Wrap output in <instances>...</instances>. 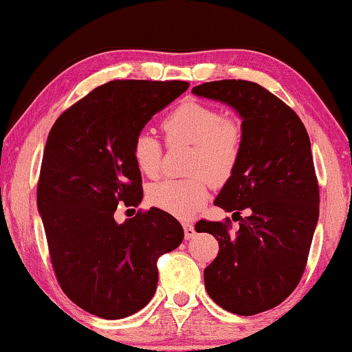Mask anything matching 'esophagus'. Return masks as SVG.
<instances>
[{"instance_id": "1", "label": "esophagus", "mask_w": 352, "mask_h": 352, "mask_svg": "<svg viewBox=\"0 0 352 352\" xmlns=\"http://www.w3.org/2000/svg\"><path fill=\"white\" fill-rule=\"evenodd\" d=\"M182 228H184V237H186V240H190V239L195 237V229H194V226H192L190 223H184V224H182Z\"/></svg>"}]
</instances>
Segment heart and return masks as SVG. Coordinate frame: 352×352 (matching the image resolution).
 I'll return each mask as SVG.
<instances>
[{"mask_svg": "<svg viewBox=\"0 0 352 352\" xmlns=\"http://www.w3.org/2000/svg\"><path fill=\"white\" fill-rule=\"evenodd\" d=\"M166 142L189 144L187 179H168L152 184L147 190L148 204L176 218L195 216L208 200V179L221 186L232 176L240 160L243 129L237 118L226 117L213 105L199 100H184L166 115L162 123ZM131 155L142 175L157 177L162 171L163 147L148 131L133 139Z\"/></svg>", "mask_w": 352, "mask_h": 352, "instance_id": "1", "label": "heart"}]
</instances>
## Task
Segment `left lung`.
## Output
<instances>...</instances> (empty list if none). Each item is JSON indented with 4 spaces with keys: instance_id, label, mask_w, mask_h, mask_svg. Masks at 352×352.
<instances>
[{
    "instance_id": "obj_1",
    "label": "left lung",
    "mask_w": 352,
    "mask_h": 352,
    "mask_svg": "<svg viewBox=\"0 0 352 352\" xmlns=\"http://www.w3.org/2000/svg\"><path fill=\"white\" fill-rule=\"evenodd\" d=\"M192 93L230 105L243 120L240 160L214 200L234 211L239 230L230 235V219H200L195 230L219 243L204 272L211 300L234 314L254 316L290 296L305 272L319 219L311 141L300 117L253 81H210Z\"/></svg>"
}]
</instances>
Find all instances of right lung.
Masks as SVG:
<instances>
[{
    "label": "right lung",
    "instance_id": "1",
    "mask_svg": "<svg viewBox=\"0 0 352 352\" xmlns=\"http://www.w3.org/2000/svg\"><path fill=\"white\" fill-rule=\"evenodd\" d=\"M187 81L115 80L91 91L52 124L36 204L56 278L67 296L102 319L142 309L157 290V261L184 239L179 221L158 208L118 224V204L138 206L142 177L133 139Z\"/></svg>",
    "mask_w": 352,
    "mask_h": 352
}]
</instances>
